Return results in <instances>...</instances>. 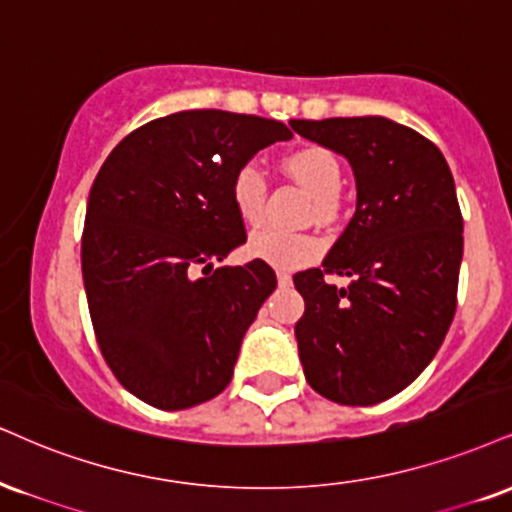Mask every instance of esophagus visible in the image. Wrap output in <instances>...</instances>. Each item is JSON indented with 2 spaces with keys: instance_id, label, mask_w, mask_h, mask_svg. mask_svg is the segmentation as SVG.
<instances>
[{
  "instance_id": "34e87169",
  "label": "esophagus",
  "mask_w": 512,
  "mask_h": 512,
  "mask_svg": "<svg viewBox=\"0 0 512 512\" xmlns=\"http://www.w3.org/2000/svg\"><path fill=\"white\" fill-rule=\"evenodd\" d=\"M276 279H279V286H291V274L286 269H276Z\"/></svg>"
}]
</instances>
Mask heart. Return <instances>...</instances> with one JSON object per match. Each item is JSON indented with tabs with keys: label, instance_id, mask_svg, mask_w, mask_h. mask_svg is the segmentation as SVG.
Masks as SVG:
<instances>
[{
	"label": "heart",
	"instance_id": "1",
	"mask_svg": "<svg viewBox=\"0 0 512 512\" xmlns=\"http://www.w3.org/2000/svg\"><path fill=\"white\" fill-rule=\"evenodd\" d=\"M283 166L307 193L315 197V214L319 219H331L336 212V200L343 188V169L331 150L319 145L300 147L283 159ZM233 207L245 224H257L264 214L267 202V178L257 164H243L231 183ZM322 250L317 236L312 233L281 231L272 226L252 231L248 238V252L257 260L274 264L279 269H295L312 262Z\"/></svg>",
	"mask_w": 512,
	"mask_h": 512
}]
</instances>
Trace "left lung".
I'll return each instance as SVG.
<instances>
[{
    "mask_svg": "<svg viewBox=\"0 0 512 512\" xmlns=\"http://www.w3.org/2000/svg\"><path fill=\"white\" fill-rule=\"evenodd\" d=\"M346 157L357 205L322 269L293 276L305 312L295 324L307 384L341 405H374L434 360L455 315L463 214L432 140L384 116L291 121ZM326 273L350 275L346 289Z\"/></svg>",
    "mask_w": 512,
    "mask_h": 512,
    "instance_id": "1",
    "label": "left lung"
}]
</instances>
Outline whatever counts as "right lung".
<instances>
[{
	"label": "right lung",
	"mask_w": 512,
	"mask_h": 512,
	"mask_svg": "<svg viewBox=\"0 0 512 512\" xmlns=\"http://www.w3.org/2000/svg\"><path fill=\"white\" fill-rule=\"evenodd\" d=\"M291 138L281 121L190 109L145 123L104 159L85 209V295L109 369L152 408L186 410L229 386L276 288L262 260L214 269L245 243L231 183Z\"/></svg>",
	"instance_id": "right-lung-1"
}]
</instances>
